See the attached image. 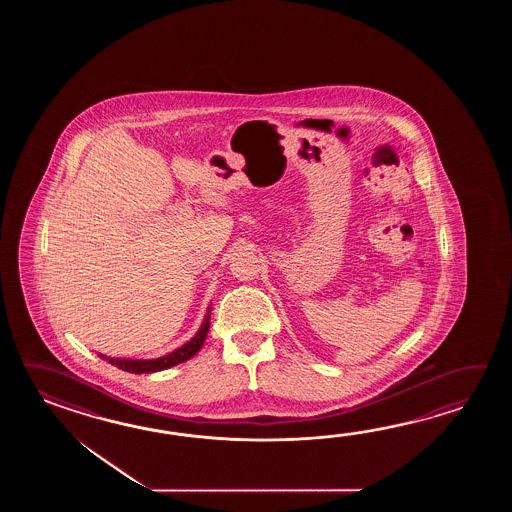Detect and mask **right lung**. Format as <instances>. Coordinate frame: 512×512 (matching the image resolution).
<instances>
[{
    "label": "right lung",
    "mask_w": 512,
    "mask_h": 512,
    "mask_svg": "<svg viewBox=\"0 0 512 512\" xmlns=\"http://www.w3.org/2000/svg\"><path fill=\"white\" fill-rule=\"evenodd\" d=\"M208 327H210V311L205 316V322L201 329L197 331L196 337L192 338L190 342H186L185 346L175 349L170 355H164L161 359L153 360H126V359H109L100 355L102 359L108 360L113 366H117L120 370L130 371V373H152V371L166 370L172 368L175 364H181L185 360L192 359L197 351L203 346L205 338H207Z\"/></svg>",
    "instance_id": "obj_1"
}]
</instances>
